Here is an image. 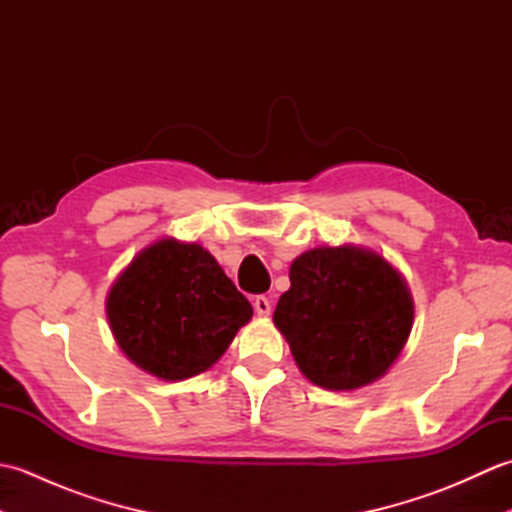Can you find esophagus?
Instances as JSON below:
<instances>
[{
    "instance_id": "1",
    "label": "esophagus",
    "mask_w": 512,
    "mask_h": 512,
    "mask_svg": "<svg viewBox=\"0 0 512 512\" xmlns=\"http://www.w3.org/2000/svg\"><path fill=\"white\" fill-rule=\"evenodd\" d=\"M253 308H255V312L259 314V317H268V314H270V301H268V297H264V295L255 297Z\"/></svg>"
}]
</instances>
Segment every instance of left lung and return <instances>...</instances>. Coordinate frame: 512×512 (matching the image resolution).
I'll return each instance as SVG.
<instances>
[{
	"label": "left lung",
	"instance_id": "8db88e82",
	"mask_svg": "<svg viewBox=\"0 0 512 512\" xmlns=\"http://www.w3.org/2000/svg\"><path fill=\"white\" fill-rule=\"evenodd\" d=\"M273 321L312 385L352 391L396 363L413 328V297L376 250L317 246L290 264Z\"/></svg>",
	"mask_w": 512,
	"mask_h": 512
}]
</instances>
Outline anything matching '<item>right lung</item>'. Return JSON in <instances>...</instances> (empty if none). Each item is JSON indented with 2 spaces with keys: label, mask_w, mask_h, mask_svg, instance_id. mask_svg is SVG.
Instances as JSON below:
<instances>
[{
  "label": "right lung",
  "mask_w": 512,
  "mask_h": 512,
  "mask_svg": "<svg viewBox=\"0 0 512 512\" xmlns=\"http://www.w3.org/2000/svg\"><path fill=\"white\" fill-rule=\"evenodd\" d=\"M105 312L129 361L173 383L220 361L253 306L204 246L160 237L114 279Z\"/></svg>",
  "instance_id": "1"
}]
</instances>
